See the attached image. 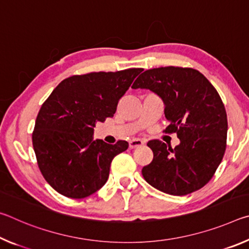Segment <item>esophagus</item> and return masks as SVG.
<instances>
[{
  "label": "esophagus",
  "mask_w": 249,
  "mask_h": 249,
  "mask_svg": "<svg viewBox=\"0 0 249 249\" xmlns=\"http://www.w3.org/2000/svg\"><path fill=\"white\" fill-rule=\"evenodd\" d=\"M146 142L140 140V138H136V140H132L129 141V148L130 149H134V148H137V147H141L142 145H145Z\"/></svg>",
  "instance_id": "1"
}]
</instances>
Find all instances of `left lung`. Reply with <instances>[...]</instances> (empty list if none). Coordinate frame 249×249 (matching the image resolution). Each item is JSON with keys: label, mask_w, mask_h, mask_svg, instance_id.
<instances>
[{"label": "left lung", "mask_w": 249, "mask_h": 249, "mask_svg": "<svg viewBox=\"0 0 249 249\" xmlns=\"http://www.w3.org/2000/svg\"><path fill=\"white\" fill-rule=\"evenodd\" d=\"M132 88L150 90L162 100L166 133H177L180 140L175 148L160 141L147 144L154 158L142 168L144 179L171 196L204 187L226 149L227 116L215 88L197 70L180 67L146 70Z\"/></svg>", "instance_id": "left-lung-1"}]
</instances>
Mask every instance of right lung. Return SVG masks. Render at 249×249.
<instances>
[{
  "instance_id": "obj_1",
  "label": "right lung",
  "mask_w": 249,
  "mask_h": 249,
  "mask_svg": "<svg viewBox=\"0 0 249 249\" xmlns=\"http://www.w3.org/2000/svg\"><path fill=\"white\" fill-rule=\"evenodd\" d=\"M142 71L72 75L41 105L33 146L41 175L60 195L83 199L107 181L113 158L127 149L128 142L94 141L95 124L114 115L120 99Z\"/></svg>"
}]
</instances>
